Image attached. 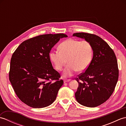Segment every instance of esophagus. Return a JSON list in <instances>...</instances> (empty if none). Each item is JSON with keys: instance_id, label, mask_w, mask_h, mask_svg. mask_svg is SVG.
<instances>
[{"instance_id": "esophagus-1", "label": "esophagus", "mask_w": 126, "mask_h": 126, "mask_svg": "<svg viewBox=\"0 0 126 126\" xmlns=\"http://www.w3.org/2000/svg\"><path fill=\"white\" fill-rule=\"evenodd\" d=\"M70 79H64V83H66V82H69L70 81Z\"/></svg>"}]
</instances>
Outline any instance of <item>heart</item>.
I'll return each mask as SVG.
<instances>
[{"label":"heart","mask_w":126,"mask_h":126,"mask_svg":"<svg viewBox=\"0 0 126 126\" xmlns=\"http://www.w3.org/2000/svg\"><path fill=\"white\" fill-rule=\"evenodd\" d=\"M59 50L51 51L50 61L55 68L61 71L68 63L64 69V76H70L76 72L86 70L92 62L93 49L92 44L87 40L69 38L62 42L58 46Z\"/></svg>","instance_id":"1"}]
</instances>
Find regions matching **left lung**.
Returning a JSON list of instances; mask_svg holds the SVG:
<instances>
[{
	"mask_svg": "<svg viewBox=\"0 0 126 126\" xmlns=\"http://www.w3.org/2000/svg\"><path fill=\"white\" fill-rule=\"evenodd\" d=\"M92 44L93 57L89 66L76 78L79 87L75 94L78 102L88 107H95L108 100L118 81L117 59L107 43L95 34L79 32L73 34Z\"/></svg>",
	"mask_w": 126,
	"mask_h": 126,
	"instance_id": "obj_1",
	"label": "left lung"
}]
</instances>
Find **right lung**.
<instances>
[{"mask_svg":"<svg viewBox=\"0 0 126 126\" xmlns=\"http://www.w3.org/2000/svg\"><path fill=\"white\" fill-rule=\"evenodd\" d=\"M63 33L46 34L24 41L15 50L10 62L9 79L16 94L34 108L46 107L56 100L63 84L49 57L52 47Z\"/></svg>","mask_w":126,"mask_h":126,"instance_id":"right-lung-1","label":"right lung"}]
</instances>
